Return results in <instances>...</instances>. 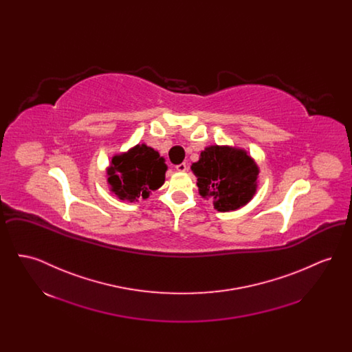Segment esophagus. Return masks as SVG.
I'll use <instances>...</instances> for the list:
<instances>
[{"label": "esophagus", "mask_w": 352, "mask_h": 352, "mask_svg": "<svg viewBox=\"0 0 352 352\" xmlns=\"http://www.w3.org/2000/svg\"><path fill=\"white\" fill-rule=\"evenodd\" d=\"M175 168H177V171H181V173H184V171L187 170V165H186L184 162H182V164L177 165V166H175Z\"/></svg>", "instance_id": "34e87169"}]
</instances>
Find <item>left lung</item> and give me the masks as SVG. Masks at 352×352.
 <instances>
[{"label": "left lung", "instance_id": "1", "mask_svg": "<svg viewBox=\"0 0 352 352\" xmlns=\"http://www.w3.org/2000/svg\"><path fill=\"white\" fill-rule=\"evenodd\" d=\"M199 195L220 212L239 210L256 194L260 168L244 149L211 145L191 165Z\"/></svg>", "mask_w": 352, "mask_h": 352}]
</instances>
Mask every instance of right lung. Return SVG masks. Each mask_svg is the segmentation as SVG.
Listing matches in <instances>:
<instances>
[{
    "label": "right lung",
    "mask_w": 352,
    "mask_h": 352,
    "mask_svg": "<svg viewBox=\"0 0 352 352\" xmlns=\"http://www.w3.org/2000/svg\"><path fill=\"white\" fill-rule=\"evenodd\" d=\"M168 165L165 158L145 144L112 157L107 168L111 191L120 201H137L149 198L151 191L165 182Z\"/></svg>",
    "instance_id": "1"
}]
</instances>
